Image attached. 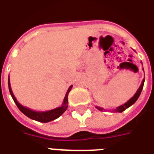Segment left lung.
Listing matches in <instances>:
<instances>
[{
    "mask_svg": "<svg viewBox=\"0 0 154 154\" xmlns=\"http://www.w3.org/2000/svg\"><path fill=\"white\" fill-rule=\"evenodd\" d=\"M143 70H144V69H143ZM144 82H145V79H143L142 81L141 85H140V87L138 88V89L137 90V92H136L135 94L134 95L133 97H131L129 100L127 101V103H125L124 104H122V105H121V106H119V107H116V109L112 110V112H122L123 111H125V110L127 109V108H128L129 107H131V105H133L134 103H135L136 101H137V100H138V97H139L140 94H141V92H142V88H143V85H144ZM96 107H97L98 110H100V111H103V108H102V107H97V106H96Z\"/></svg>",
    "mask_w": 154,
    "mask_h": 154,
    "instance_id": "obj_1",
    "label": "left lung"
}]
</instances>
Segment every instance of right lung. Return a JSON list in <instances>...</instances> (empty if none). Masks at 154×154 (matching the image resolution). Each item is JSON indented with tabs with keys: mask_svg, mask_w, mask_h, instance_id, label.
Returning a JSON list of instances; mask_svg holds the SVG:
<instances>
[{
	"mask_svg": "<svg viewBox=\"0 0 154 154\" xmlns=\"http://www.w3.org/2000/svg\"><path fill=\"white\" fill-rule=\"evenodd\" d=\"M8 89H9L10 94L12 96L13 100L16 103V106L18 107V108L20 109L22 113H23L26 116H27L28 118L34 119V120L38 121V122H51V121H53L56 119H57L58 117L62 116V114L64 113L65 112L67 109L68 107V95L70 92V90L73 88V85H71L69 88H68L67 92H66V94L65 96V98L63 100V103H62V106H60L58 107H56L54 109L50 110V111H44V112H36V111H33V110L30 109L28 107H23L22 104L19 103L15 97L14 94L12 91V88H11V85H10V80L9 77H8Z\"/></svg>",
	"mask_w": 154,
	"mask_h": 154,
	"instance_id": "obj_1",
	"label": "right lung"
}]
</instances>
